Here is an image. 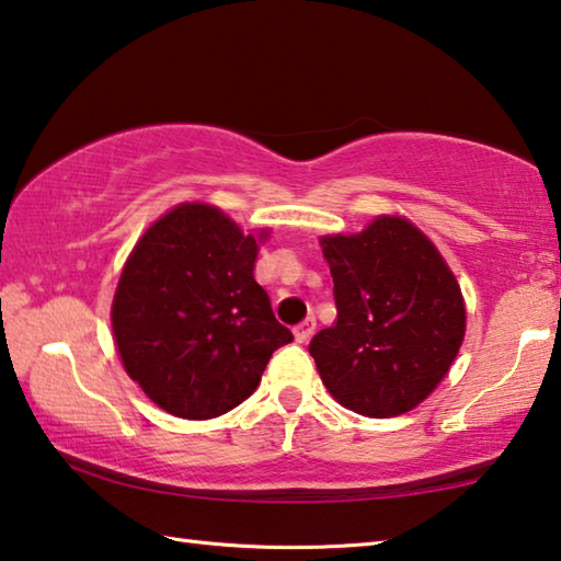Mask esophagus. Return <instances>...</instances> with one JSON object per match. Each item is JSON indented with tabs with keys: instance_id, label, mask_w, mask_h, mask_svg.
Returning <instances> with one entry per match:
<instances>
[{
	"instance_id": "34e87169",
	"label": "esophagus",
	"mask_w": 561,
	"mask_h": 561,
	"mask_svg": "<svg viewBox=\"0 0 561 561\" xmlns=\"http://www.w3.org/2000/svg\"><path fill=\"white\" fill-rule=\"evenodd\" d=\"M313 333H316V320L313 318L302 320V323L296 325V330H293V335H296L298 343H308L310 337H313Z\"/></svg>"
}]
</instances>
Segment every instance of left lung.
<instances>
[{"mask_svg": "<svg viewBox=\"0 0 561 561\" xmlns=\"http://www.w3.org/2000/svg\"><path fill=\"white\" fill-rule=\"evenodd\" d=\"M337 318L310 341L320 380L363 417H398L435 392L460 353L465 298L437 245L398 214L320 236Z\"/></svg>", "mask_w": 561, "mask_h": 561, "instance_id": "8db88e82", "label": "left lung"}]
</instances>
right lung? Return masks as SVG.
I'll list each match as a JSON object with an SVG mask.
<instances>
[{"mask_svg": "<svg viewBox=\"0 0 561 561\" xmlns=\"http://www.w3.org/2000/svg\"><path fill=\"white\" fill-rule=\"evenodd\" d=\"M268 236L183 201L128 253L112 300L114 343L128 378L169 415L210 420L241 405L273 351L293 341L253 275Z\"/></svg>", "mask_w": 561, "mask_h": 561, "instance_id": "1", "label": "right lung"}]
</instances>
